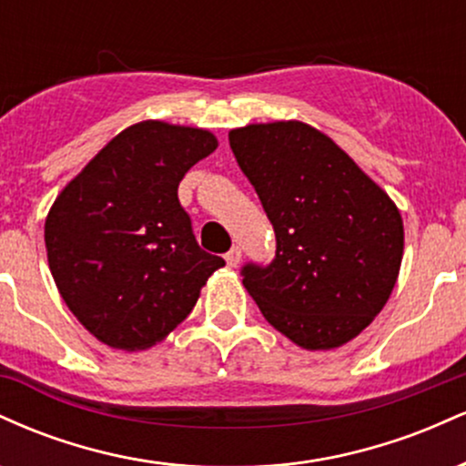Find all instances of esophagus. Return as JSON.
<instances>
[{"mask_svg":"<svg viewBox=\"0 0 466 466\" xmlns=\"http://www.w3.org/2000/svg\"><path fill=\"white\" fill-rule=\"evenodd\" d=\"M226 263L229 265V267H237L238 263H240V248H232L226 254Z\"/></svg>","mask_w":466,"mask_h":466,"instance_id":"1","label":"esophagus"}]
</instances>
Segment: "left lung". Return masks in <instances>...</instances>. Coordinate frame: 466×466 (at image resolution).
<instances>
[{
    "mask_svg": "<svg viewBox=\"0 0 466 466\" xmlns=\"http://www.w3.org/2000/svg\"><path fill=\"white\" fill-rule=\"evenodd\" d=\"M229 148L274 226L271 263L240 267L274 329L309 350L346 344L397 282L403 221L337 144L302 122L229 131Z\"/></svg>",
    "mask_w": 466,
    "mask_h": 466,
    "instance_id": "8db88e82",
    "label": "left lung"
}]
</instances>
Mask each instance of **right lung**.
<instances>
[{
	"instance_id": "add662e5",
	"label": "right lung",
	"mask_w": 466,
	"mask_h": 466,
	"mask_svg": "<svg viewBox=\"0 0 466 466\" xmlns=\"http://www.w3.org/2000/svg\"><path fill=\"white\" fill-rule=\"evenodd\" d=\"M215 148L203 129L140 122L56 197L46 221L50 271L69 311L111 349L162 341L226 265L199 248L177 197L184 175Z\"/></svg>"
}]
</instances>
